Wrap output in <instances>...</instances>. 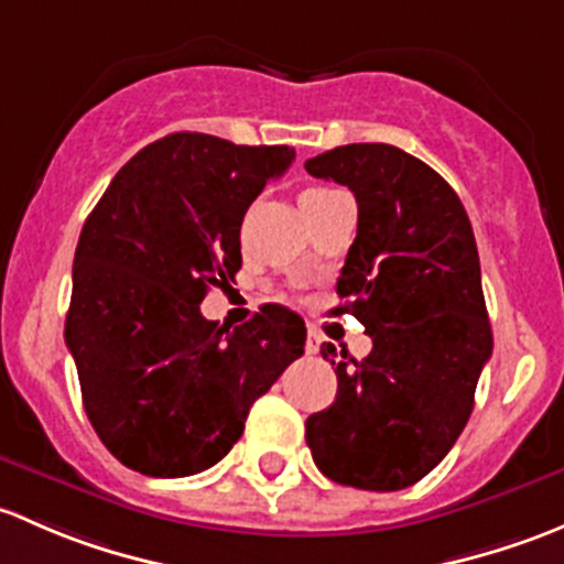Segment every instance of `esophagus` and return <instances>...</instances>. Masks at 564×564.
Masks as SVG:
<instances>
[{"label": "esophagus", "mask_w": 564, "mask_h": 564, "mask_svg": "<svg viewBox=\"0 0 564 564\" xmlns=\"http://www.w3.org/2000/svg\"><path fill=\"white\" fill-rule=\"evenodd\" d=\"M321 341L323 336L317 334L315 328H310V334H306V356H315V352L321 350Z\"/></svg>", "instance_id": "34e87169"}]
</instances>
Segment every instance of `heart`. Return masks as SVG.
<instances>
[{
	"instance_id": "1",
	"label": "heart",
	"mask_w": 564,
	"mask_h": 564,
	"mask_svg": "<svg viewBox=\"0 0 564 564\" xmlns=\"http://www.w3.org/2000/svg\"><path fill=\"white\" fill-rule=\"evenodd\" d=\"M317 193H328V187H312V189H306L304 195H317Z\"/></svg>"
}]
</instances>
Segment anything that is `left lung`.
I'll use <instances>...</instances> for the list:
<instances>
[{"mask_svg":"<svg viewBox=\"0 0 564 564\" xmlns=\"http://www.w3.org/2000/svg\"><path fill=\"white\" fill-rule=\"evenodd\" d=\"M304 167L356 195L334 315L352 312L371 336L364 361L321 350L339 388L306 417V445L336 484L408 489L454 448L495 347L473 225L437 171L388 143L336 147Z\"/></svg>","mask_w":564,"mask_h":564,"instance_id":"8db88e82","label":"left lung"}]
</instances>
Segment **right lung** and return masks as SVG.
<instances>
[{
  "instance_id": "add662e5",
  "label": "right lung",
  "mask_w": 564,
  "mask_h": 564,
  "mask_svg": "<svg viewBox=\"0 0 564 564\" xmlns=\"http://www.w3.org/2000/svg\"><path fill=\"white\" fill-rule=\"evenodd\" d=\"M293 160L290 147L173 132L132 156L86 217L65 341L86 415L124 467L208 469L304 356V321L284 306L234 330L200 315L208 288L241 269L243 214Z\"/></svg>"
}]
</instances>
